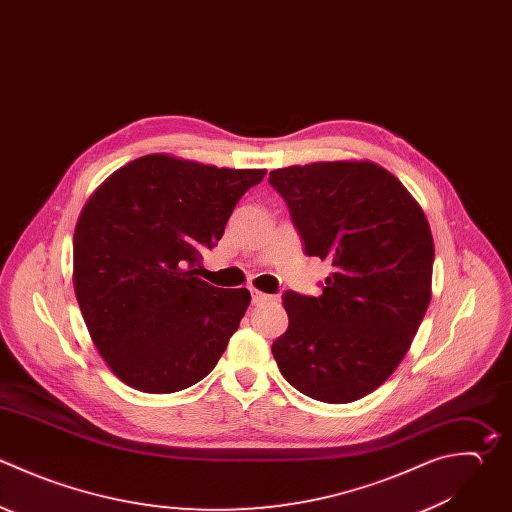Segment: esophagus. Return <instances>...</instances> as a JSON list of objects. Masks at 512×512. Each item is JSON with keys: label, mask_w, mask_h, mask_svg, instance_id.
I'll list each match as a JSON object with an SVG mask.
<instances>
[{"label": "esophagus", "mask_w": 512, "mask_h": 512, "mask_svg": "<svg viewBox=\"0 0 512 512\" xmlns=\"http://www.w3.org/2000/svg\"><path fill=\"white\" fill-rule=\"evenodd\" d=\"M266 300H270L268 294H264V292H260V290H252V304H254V306H258V304H262V302H266Z\"/></svg>", "instance_id": "obj_1"}]
</instances>
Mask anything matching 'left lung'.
Segmentation results:
<instances>
[{
  "label": "left lung",
  "mask_w": 512,
  "mask_h": 512,
  "mask_svg": "<svg viewBox=\"0 0 512 512\" xmlns=\"http://www.w3.org/2000/svg\"><path fill=\"white\" fill-rule=\"evenodd\" d=\"M304 252L332 266L320 296L284 292L288 330L272 354L302 394L354 402L400 364L430 304L434 244L408 190L372 162L270 172Z\"/></svg>",
  "instance_id": "8db88e82"
}]
</instances>
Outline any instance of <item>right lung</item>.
<instances>
[{
	"label": "right lung",
	"instance_id": "right-lung-1",
	"mask_svg": "<svg viewBox=\"0 0 512 512\" xmlns=\"http://www.w3.org/2000/svg\"><path fill=\"white\" fill-rule=\"evenodd\" d=\"M264 176L150 154L86 202L74 232V288L98 352L122 382L168 394L214 370L250 292L216 288L196 266Z\"/></svg>",
	"mask_w": 512,
	"mask_h": 512
}]
</instances>
